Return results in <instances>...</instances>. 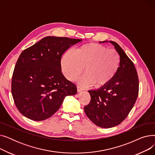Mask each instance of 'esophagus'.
<instances>
[{
    "mask_svg": "<svg viewBox=\"0 0 155 155\" xmlns=\"http://www.w3.org/2000/svg\"><path fill=\"white\" fill-rule=\"evenodd\" d=\"M77 91L78 92H81L82 91H83V88L81 87H80L79 85H77Z\"/></svg>",
    "mask_w": 155,
    "mask_h": 155,
    "instance_id": "1",
    "label": "esophagus"
}]
</instances>
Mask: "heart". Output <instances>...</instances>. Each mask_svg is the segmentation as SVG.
<instances>
[{"label": "heart", "instance_id": "obj_1", "mask_svg": "<svg viewBox=\"0 0 155 155\" xmlns=\"http://www.w3.org/2000/svg\"><path fill=\"white\" fill-rule=\"evenodd\" d=\"M120 58L114 49L99 43H88L78 47L75 52L69 50L61 58V67L63 74L70 81L75 80L85 68V74L79 83L95 87L107 85L119 70Z\"/></svg>", "mask_w": 155, "mask_h": 155}]
</instances>
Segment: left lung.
Instances as JSON below:
<instances>
[{"instance_id": "left-lung-1", "label": "left lung", "mask_w": 155, "mask_h": 155, "mask_svg": "<svg viewBox=\"0 0 155 155\" xmlns=\"http://www.w3.org/2000/svg\"><path fill=\"white\" fill-rule=\"evenodd\" d=\"M110 43L120 55L119 70L107 85L88 91L91 102L84 107L87 117L104 128L121 123L131 110L139 94V79L133 62L117 43Z\"/></svg>"}]
</instances>
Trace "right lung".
<instances>
[{
    "mask_svg": "<svg viewBox=\"0 0 155 155\" xmlns=\"http://www.w3.org/2000/svg\"><path fill=\"white\" fill-rule=\"evenodd\" d=\"M80 39L47 36L24 50L16 62L11 92L16 107L32 120L41 121L58 110L64 97L77 93V87L64 77L61 59Z\"/></svg>",
    "mask_w": 155,
    "mask_h": 155,
    "instance_id": "right-lung-1",
    "label": "right lung"
}]
</instances>
